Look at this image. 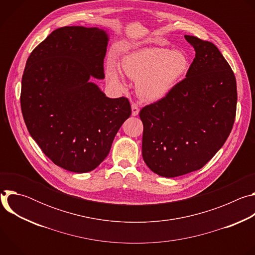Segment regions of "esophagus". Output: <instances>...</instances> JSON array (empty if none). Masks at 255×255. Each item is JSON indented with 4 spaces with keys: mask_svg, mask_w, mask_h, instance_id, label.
<instances>
[{
    "mask_svg": "<svg viewBox=\"0 0 255 255\" xmlns=\"http://www.w3.org/2000/svg\"><path fill=\"white\" fill-rule=\"evenodd\" d=\"M131 109H132V116H137L139 114V108L136 104H132Z\"/></svg>",
    "mask_w": 255,
    "mask_h": 255,
    "instance_id": "1",
    "label": "esophagus"
}]
</instances>
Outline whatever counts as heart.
<instances>
[{"label":"heart","mask_w":255,"mask_h":255,"mask_svg":"<svg viewBox=\"0 0 255 255\" xmlns=\"http://www.w3.org/2000/svg\"><path fill=\"white\" fill-rule=\"evenodd\" d=\"M190 67V59L184 51L164 47L142 48L121 59L124 75L137 83L138 95L148 102L165 98L187 76ZM106 75L109 83L115 88H126L125 80L114 61L108 62Z\"/></svg>","instance_id":"1"}]
</instances>
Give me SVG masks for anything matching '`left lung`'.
Here are the masks:
<instances>
[{
  "label": "left lung",
  "instance_id": "1",
  "mask_svg": "<svg viewBox=\"0 0 255 255\" xmlns=\"http://www.w3.org/2000/svg\"><path fill=\"white\" fill-rule=\"evenodd\" d=\"M185 39L196 51L186 79L139 113L142 157L164 177L202 168L224 145L236 115V80L222 53L195 36Z\"/></svg>",
  "mask_w": 255,
  "mask_h": 255
}]
</instances>
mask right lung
I'll list each match as a JSON object with an SVG mask.
<instances>
[{
    "mask_svg": "<svg viewBox=\"0 0 255 255\" xmlns=\"http://www.w3.org/2000/svg\"><path fill=\"white\" fill-rule=\"evenodd\" d=\"M108 42L104 29L61 27L26 61L21 88L25 124L43 153L68 171L99 166L131 115L128 99L108 98L94 83L105 79Z\"/></svg>",
    "mask_w": 255,
    "mask_h": 255,
    "instance_id": "add662e5",
    "label": "right lung"
}]
</instances>
